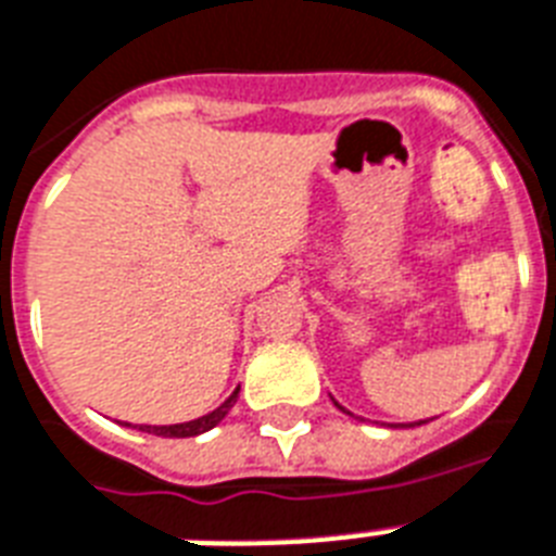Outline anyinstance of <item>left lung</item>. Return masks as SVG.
Instances as JSON below:
<instances>
[{
	"mask_svg": "<svg viewBox=\"0 0 556 556\" xmlns=\"http://www.w3.org/2000/svg\"><path fill=\"white\" fill-rule=\"evenodd\" d=\"M333 405H337V408H340V410H345L340 403H337V400H333ZM345 414H351V410H345ZM419 422H426V419H419ZM419 422H417V426H419Z\"/></svg>",
	"mask_w": 556,
	"mask_h": 556,
	"instance_id": "obj_1",
	"label": "left lung"
}]
</instances>
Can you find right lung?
I'll list each match as a JSON object with an SVG mask.
<instances>
[{
    "mask_svg": "<svg viewBox=\"0 0 556 556\" xmlns=\"http://www.w3.org/2000/svg\"><path fill=\"white\" fill-rule=\"evenodd\" d=\"M237 396H239V388H233V394L225 400L219 408H214L211 414L200 419H191V422H176V426H139V431H146V434H156V437H197V434H205L211 431L214 426H219L225 419V414L237 405Z\"/></svg>",
    "mask_w": 556,
    "mask_h": 556,
    "instance_id": "right-lung-1",
    "label": "right lung"
}]
</instances>
